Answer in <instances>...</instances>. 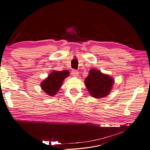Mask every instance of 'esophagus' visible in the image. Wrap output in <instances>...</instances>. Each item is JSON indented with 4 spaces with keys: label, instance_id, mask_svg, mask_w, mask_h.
<instances>
[{
    "label": "esophagus",
    "instance_id": "obj_1",
    "mask_svg": "<svg viewBox=\"0 0 150 150\" xmlns=\"http://www.w3.org/2000/svg\"><path fill=\"white\" fill-rule=\"evenodd\" d=\"M71 74L73 76H78L79 75V72L76 70H72Z\"/></svg>",
    "mask_w": 150,
    "mask_h": 150
}]
</instances>
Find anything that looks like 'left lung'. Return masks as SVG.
Wrapping results in <instances>:
<instances>
[{"mask_svg": "<svg viewBox=\"0 0 150 150\" xmlns=\"http://www.w3.org/2000/svg\"><path fill=\"white\" fill-rule=\"evenodd\" d=\"M89 72L84 83L89 94L95 98L106 96L110 93L115 80L98 69H92Z\"/></svg>", "mask_w": 150, "mask_h": 150, "instance_id": "1", "label": "left lung"}]
</instances>
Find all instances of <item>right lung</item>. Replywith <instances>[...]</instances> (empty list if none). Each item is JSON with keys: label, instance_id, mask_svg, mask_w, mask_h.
<instances>
[{"label": "right lung", "instance_id": "1", "mask_svg": "<svg viewBox=\"0 0 150 150\" xmlns=\"http://www.w3.org/2000/svg\"><path fill=\"white\" fill-rule=\"evenodd\" d=\"M69 75V72L67 70L62 71H54L46 79L42 81L40 84V87L49 96H53L59 91L63 81Z\"/></svg>", "mask_w": 150, "mask_h": 150}]
</instances>
